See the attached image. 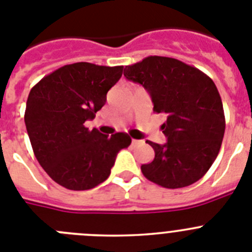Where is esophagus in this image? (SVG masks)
<instances>
[{
    "mask_svg": "<svg viewBox=\"0 0 252 252\" xmlns=\"http://www.w3.org/2000/svg\"><path fill=\"white\" fill-rule=\"evenodd\" d=\"M142 141H140V140H136V139H132L131 140V144H132V145H139V144H141Z\"/></svg>",
    "mask_w": 252,
    "mask_h": 252,
    "instance_id": "obj_1",
    "label": "esophagus"
}]
</instances>
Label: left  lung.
I'll return each mask as SVG.
<instances>
[{
    "mask_svg": "<svg viewBox=\"0 0 252 252\" xmlns=\"http://www.w3.org/2000/svg\"><path fill=\"white\" fill-rule=\"evenodd\" d=\"M124 75L148 91L154 112L166 116L161 130L168 141H146L155 158L141 165L144 177L169 189L195 183L212 166L223 140L226 121L216 84L194 66L157 55L126 65Z\"/></svg>",
    "mask_w": 252,
    "mask_h": 252,
    "instance_id": "obj_1",
    "label": "left lung"
}]
</instances>
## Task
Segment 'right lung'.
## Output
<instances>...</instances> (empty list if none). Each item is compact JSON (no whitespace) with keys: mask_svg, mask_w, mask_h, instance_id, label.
<instances>
[{"mask_svg":"<svg viewBox=\"0 0 252 252\" xmlns=\"http://www.w3.org/2000/svg\"><path fill=\"white\" fill-rule=\"evenodd\" d=\"M124 66L68 64L35 84L29 93L25 125L35 157L55 183L87 190L103 183L116 157L131 144L125 132L103 135L86 127L106 103L107 92Z\"/></svg>","mask_w":252,"mask_h":252,"instance_id":"obj_1","label":"right lung"}]
</instances>
